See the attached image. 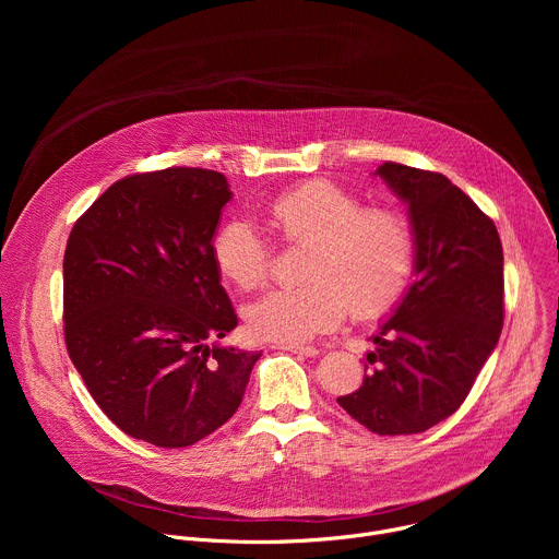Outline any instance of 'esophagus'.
<instances>
[{
    "label": "esophagus",
    "instance_id": "esophagus-1",
    "mask_svg": "<svg viewBox=\"0 0 559 559\" xmlns=\"http://www.w3.org/2000/svg\"><path fill=\"white\" fill-rule=\"evenodd\" d=\"M276 349H285V352H292V354H298V356H307V358H313V356L321 354L311 345H276Z\"/></svg>",
    "mask_w": 559,
    "mask_h": 559
}]
</instances>
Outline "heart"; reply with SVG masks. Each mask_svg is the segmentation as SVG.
I'll list each match as a JSON object with an SVG mask.
<instances>
[{
    "label": "heart",
    "instance_id": "b5f03b06",
    "mask_svg": "<svg viewBox=\"0 0 559 559\" xmlns=\"http://www.w3.org/2000/svg\"><path fill=\"white\" fill-rule=\"evenodd\" d=\"M270 212L287 241L309 243L300 270L307 281L270 289L248 307L254 336L307 343L334 330L349 309L367 321L405 298L416 270V234L403 210L365 207L347 188L316 179L278 194ZM212 254L221 274L243 289L261 285L272 267L270 236L243 214L221 223Z\"/></svg>",
    "mask_w": 559,
    "mask_h": 559
}]
</instances>
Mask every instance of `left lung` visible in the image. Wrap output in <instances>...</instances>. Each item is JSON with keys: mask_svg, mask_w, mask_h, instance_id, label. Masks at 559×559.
I'll use <instances>...</instances> for the list:
<instances>
[{"mask_svg": "<svg viewBox=\"0 0 559 559\" xmlns=\"http://www.w3.org/2000/svg\"><path fill=\"white\" fill-rule=\"evenodd\" d=\"M376 175L409 205L416 281L373 336L362 386L338 405L378 436H412L457 412L496 349L504 257L493 221L444 175L393 162Z\"/></svg>", "mask_w": 559, "mask_h": 559, "instance_id": "1", "label": "left lung"}]
</instances>
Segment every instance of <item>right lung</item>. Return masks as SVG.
Masks as SVG:
<instances>
[{
  "label": "right lung",
  "mask_w": 559,
  "mask_h": 559,
  "mask_svg": "<svg viewBox=\"0 0 559 559\" xmlns=\"http://www.w3.org/2000/svg\"><path fill=\"white\" fill-rule=\"evenodd\" d=\"M229 199L214 170L132 175L68 236V356L102 412L154 447H190L225 425L261 358L218 343L238 325L212 254Z\"/></svg>",
  "instance_id": "right-lung-1"
}]
</instances>
